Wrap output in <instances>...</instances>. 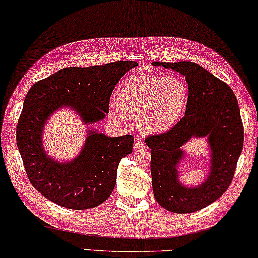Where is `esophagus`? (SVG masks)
<instances>
[{"label": "esophagus", "mask_w": 258, "mask_h": 258, "mask_svg": "<svg viewBox=\"0 0 258 258\" xmlns=\"http://www.w3.org/2000/svg\"><path fill=\"white\" fill-rule=\"evenodd\" d=\"M145 148H146V144L144 143V140L137 138L135 141V145H134V149L139 150V149H145Z\"/></svg>", "instance_id": "1"}]
</instances>
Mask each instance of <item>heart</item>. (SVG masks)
Returning a JSON list of instances; mask_svg holds the SVG:
<instances>
[{
  "label": "heart",
  "mask_w": 258,
  "mask_h": 258,
  "mask_svg": "<svg viewBox=\"0 0 258 258\" xmlns=\"http://www.w3.org/2000/svg\"><path fill=\"white\" fill-rule=\"evenodd\" d=\"M189 99L186 83L175 77L138 73L120 86L109 117L117 124L138 117V127L147 135L171 130L181 119Z\"/></svg>",
  "instance_id": "b5f03b06"
}]
</instances>
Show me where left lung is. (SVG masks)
<instances>
[{
	"instance_id": "obj_1",
	"label": "left lung",
	"mask_w": 258,
	"mask_h": 258,
	"mask_svg": "<svg viewBox=\"0 0 258 258\" xmlns=\"http://www.w3.org/2000/svg\"><path fill=\"white\" fill-rule=\"evenodd\" d=\"M186 78L189 99L183 117L168 133L149 136L151 181L156 201L177 214H188L214 203L227 190L244 143L238 102L232 89L192 62H155ZM192 138H206L210 147L209 172L204 181L188 187L180 182L182 147Z\"/></svg>"
}]
</instances>
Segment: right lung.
<instances>
[{
    "label": "right lung",
    "mask_w": 258,
    "mask_h": 258,
    "mask_svg": "<svg viewBox=\"0 0 258 258\" xmlns=\"http://www.w3.org/2000/svg\"><path fill=\"white\" fill-rule=\"evenodd\" d=\"M137 64L119 61L66 68L29 90L18 122L17 145L30 182L49 201L81 210L97 207L111 195L119 162L133 152V136L108 137L87 129L80 152L60 161L46 154L43 133L48 120L62 108L73 110L83 124L102 121L114 86Z\"/></svg>",
    "instance_id": "1"
}]
</instances>
